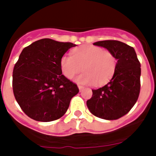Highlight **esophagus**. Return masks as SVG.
<instances>
[{
  "instance_id": "esophagus-1",
  "label": "esophagus",
  "mask_w": 156,
  "mask_h": 156,
  "mask_svg": "<svg viewBox=\"0 0 156 156\" xmlns=\"http://www.w3.org/2000/svg\"><path fill=\"white\" fill-rule=\"evenodd\" d=\"M78 89L81 91V90H83L84 89V87H83V86H78Z\"/></svg>"
}]
</instances>
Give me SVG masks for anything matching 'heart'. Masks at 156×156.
Segmentation results:
<instances>
[{"instance_id": "b5f03b06", "label": "heart", "mask_w": 156, "mask_h": 156, "mask_svg": "<svg viewBox=\"0 0 156 156\" xmlns=\"http://www.w3.org/2000/svg\"><path fill=\"white\" fill-rule=\"evenodd\" d=\"M117 61L109 50L92 44L83 45L72 51V56H63L60 60L61 73L67 78H73L83 69V73L75 78V82L83 85L95 87L105 85L116 72Z\"/></svg>"}]
</instances>
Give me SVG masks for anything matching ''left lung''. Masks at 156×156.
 <instances>
[{
	"label": "left lung",
	"mask_w": 156,
	"mask_h": 156,
	"mask_svg": "<svg viewBox=\"0 0 156 156\" xmlns=\"http://www.w3.org/2000/svg\"><path fill=\"white\" fill-rule=\"evenodd\" d=\"M105 48L117 60L116 72L110 82L92 90L87 101L94 116L104 120H116L125 116L133 107L140 93L141 64L134 48L117 40H103L93 44Z\"/></svg>",
	"instance_id": "8db88e82"
}]
</instances>
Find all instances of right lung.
I'll return each mask as SVG.
<instances>
[{
    "instance_id": "1",
    "label": "right lung",
    "mask_w": 156,
    "mask_h": 156,
    "mask_svg": "<svg viewBox=\"0 0 156 156\" xmlns=\"http://www.w3.org/2000/svg\"><path fill=\"white\" fill-rule=\"evenodd\" d=\"M73 43L42 39L23 48L13 70L14 97L26 115L48 122L66 113L78 86L62 74L60 60Z\"/></svg>"
}]
</instances>
